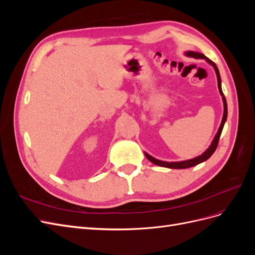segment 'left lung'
Listing matches in <instances>:
<instances>
[{
	"instance_id": "obj_1",
	"label": "left lung",
	"mask_w": 255,
	"mask_h": 255,
	"mask_svg": "<svg viewBox=\"0 0 255 255\" xmlns=\"http://www.w3.org/2000/svg\"><path fill=\"white\" fill-rule=\"evenodd\" d=\"M185 55L188 56V57H194V58H200V59H205L208 64H210L211 66H213L214 70L216 72V75H217V82H218V89H219V92L220 95L222 97V102H223V116H222V120H221V125L218 128V132L217 134L215 135L214 139L211 143V145L208 146V148L201 154V155H199L195 158H191V159H187V160H181V161H164V160H159L155 157H153L151 155H149L148 153L144 152V155L145 157L148 158L151 163L155 164L157 166H160V167H165V168H171V169H185V168H190V167H194V166H197L199 164L203 163V161L207 160L208 158H210L213 153L215 152V150L217 149V145H218V142H219V138H220V135H221V132H222V128L223 127H225V123L227 121V118H228V105H227V100L225 98V96H223V92H222V89H221V78H220V73H219V70L217 66L215 65V63H213L212 60L208 59L205 55H203L202 53H199V52H194V51H187L185 52Z\"/></svg>"
}]
</instances>
